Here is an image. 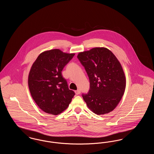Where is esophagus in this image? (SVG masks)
<instances>
[{
    "mask_svg": "<svg viewBox=\"0 0 154 154\" xmlns=\"http://www.w3.org/2000/svg\"><path fill=\"white\" fill-rule=\"evenodd\" d=\"M75 93L76 95H79L81 93V91L80 89H77V91H75Z\"/></svg>",
    "mask_w": 154,
    "mask_h": 154,
    "instance_id": "34e87169",
    "label": "esophagus"
}]
</instances>
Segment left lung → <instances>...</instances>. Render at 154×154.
I'll return each instance as SVG.
<instances>
[{"instance_id":"obj_1","label":"left lung","mask_w":154,"mask_h":154,"mask_svg":"<svg viewBox=\"0 0 154 154\" xmlns=\"http://www.w3.org/2000/svg\"><path fill=\"white\" fill-rule=\"evenodd\" d=\"M88 74L90 88L82 96L88 107L101 115L114 110L124 95L126 80L122 67L112 52L96 47L79 54Z\"/></svg>"}]
</instances>
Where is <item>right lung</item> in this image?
Returning a JSON list of instances; mask_svg holds the SVG:
<instances>
[{"mask_svg":"<svg viewBox=\"0 0 154 154\" xmlns=\"http://www.w3.org/2000/svg\"><path fill=\"white\" fill-rule=\"evenodd\" d=\"M74 55L58 49L47 51L38 55L31 67L28 77L31 95L37 106L48 114L61 113L75 95L62 74Z\"/></svg>","mask_w":154,"mask_h":154,"instance_id":"1","label":"right lung"}]
</instances>
